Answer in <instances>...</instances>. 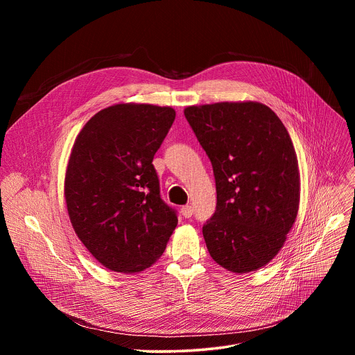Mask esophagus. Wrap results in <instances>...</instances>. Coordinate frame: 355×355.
I'll use <instances>...</instances> for the list:
<instances>
[{
    "mask_svg": "<svg viewBox=\"0 0 355 355\" xmlns=\"http://www.w3.org/2000/svg\"><path fill=\"white\" fill-rule=\"evenodd\" d=\"M181 214L184 218H191L192 216V207L187 205V207H182L181 208Z\"/></svg>",
    "mask_w": 355,
    "mask_h": 355,
    "instance_id": "34e87169",
    "label": "esophagus"
}]
</instances>
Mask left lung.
I'll use <instances>...</instances> for the list:
<instances>
[{
  "label": "left lung",
  "mask_w": 355,
  "mask_h": 355,
  "mask_svg": "<svg viewBox=\"0 0 355 355\" xmlns=\"http://www.w3.org/2000/svg\"><path fill=\"white\" fill-rule=\"evenodd\" d=\"M184 115L216 181V211L202 227L211 257L236 274L266 267L299 209L300 175L286 128L256 101L192 105Z\"/></svg>",
  "instance_id": "obj_1"
}]
</instances>
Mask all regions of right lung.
Wrapping results in <instances>:
<instances>
[{
    "instance_id": "right-lung-1",
    "label": "right lung",
    "mask_w": 355,
    "mask_h": 355,
    "mask_svg": "<svg viewBox=\"0 0 355 355\" xmlns=\"http://www.w3.org/2000/svg\"><path fill=\"white\" fill-rule=\"evenodd\" d=\"M174 119L171 107L122 103L96 112L76 137L64 177L67 214L81 243L111 271L153 266L178 223L151 164Z\"/></svg>"
}]
</instances>
